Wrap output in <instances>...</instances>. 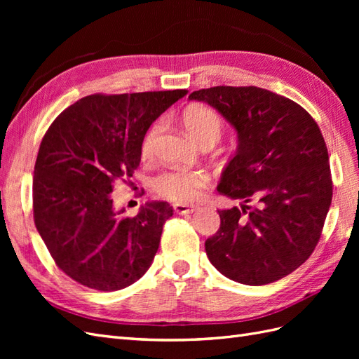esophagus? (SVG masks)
<instances>
[{"mask_svg": "<svg viewBox=\"0 0 359 359\" xmlns=\"http://www.w3.org/2000/svg\"><path fill=\"white\" fill-rule=\"evenodd\" d=\"M172 208H173V211H175L177 214H190V212H193L194 210H198V206L196 205H187V203H173L172 205Z\"/></svg>", "mask_w": 359, "mask_h": 359, "instance_id": "34e87169", "label": "esophagus"}]
</instances>
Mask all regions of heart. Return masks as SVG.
I'll use <instances>...</instances> for the list:
<instances>
[{
  "mask_svg": "<svg viewBox=\"0 0 359 359\" xmlns=\"http://www.w3.org/2000/svg\"><path fill=\"white\" fill-rule=\"evenodd\" d=\"M182 123L187 133L203 145H215L223 133V119L211 107L194 106L182 114ZM163 130V121L151 126L140 142V154L151 157L157 137ZM210 175L202 169H165L153 178V190L161 198L178 202L196 201L208 186Z\"/></svg>",
  "mask_w": 359,
  "mask_h": 359,
  "instance_id": "heart-1",
  "label": "heart"
}]
</instances>
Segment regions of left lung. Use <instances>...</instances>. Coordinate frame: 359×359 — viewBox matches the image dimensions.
Listing matches in <instances>:
<instances>
[{
	"label": "left lung",
	"instance_id": "left-lung-1",
	"mask_svg": "<svg viewBox=\"0 0 359 359\" xmlns=\"http://www.w3.org/2000/svg\"><path fill=\"white\" fill-rule=\"evenodd\" d=\"M189 99L215 107L238 132L236 154L217 191L243 205L219 210L220 227L205 241L206 256L243 285L286 277L316 248L332 201L319 126L298 103L257 86H212Z\"/></svg>",
	"mask_w": 359,
	"mask_h": 359
}]
</instances>
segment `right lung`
<instances>
[{"label": "right lung", "instance_id": "add662e5", "mask_svg": "<svg viewBox=\"0 0 359 359\" xmlns=\"http://www.w3.org/2000/svg\"><path fill=\"white\" fill-rule=\"evenodd\" d=\"M187 93L86 95L43 136L32 178L34 223L57 266L82 286L124 289L153 264L173 214L169 203L148 202L126 217L109 193L133 177L149 126Z\"/></svg>", "mask_w": 359, "mask_h": 359}]
</instances>
